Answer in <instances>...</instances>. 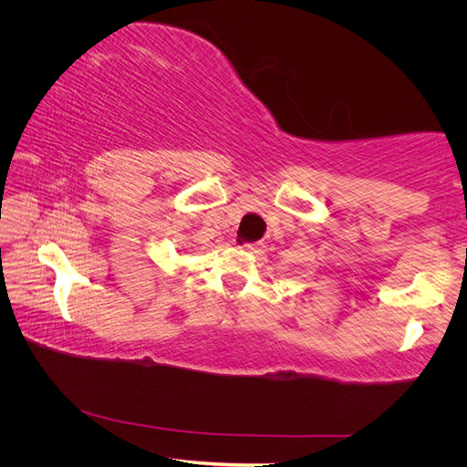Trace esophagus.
Segmentation results:
<instances>
[{
    "mask_svg": "<svg viewBox=\"0 0 467 467\" xmlns=\"http://www.w3.org/2000/svg\"><path fill=\"white\" fill-rule=\"evenodd\" d=\"M245 251H251V253H255L259 247H261V244L259 242H249V244H244L242 245Z\"/></svg>",
    "mask_w": 467,
    "mask_h": 467,
    "instance_id": "esophagus-1",
    "label": "esophagus"
}]
</instances>
